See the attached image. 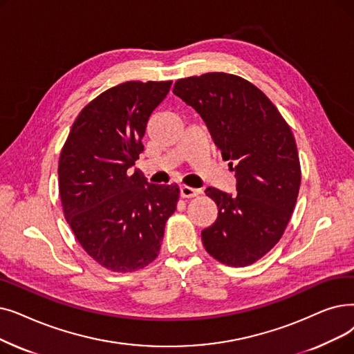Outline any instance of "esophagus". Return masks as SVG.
<instances>
[{
    "mask_svg": "<svg viewBox=\"0 0 354 354\" xmlns=\"http://www.w3.org/2000/svg\"><path fill=\"white\" fill-rule=\"evenodd\" d=\"M198 194H199V191L195 189V188H191V187H187V185L180 187V196H183V198H194Z\"/></svg>",
    "mask_w": 354,
    "mask_h": 354,
    "instance_id": "34e87169",
    "label": "esophagus"
}]
</instances>
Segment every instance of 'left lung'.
Here are the masks:
<instances>
[{
  "mask_svg": "<svg viewBox=\"0 0 354 354\" xmlns=\"http://www.w3.org/2000/svg\"><path fill=\"white\" fill-rule=\"evenodd\" d=\"M174 94L201 115L237 194L207 188L218 217L203 230L205 250L228 266H248L279 241L301 185L297 143L262 91L240 76L211 72L175 82Z\"/></svg>",
  "mask_w": 354,
  "mask_h": 354,
  "instance_id": "obj_1",
  "label": "left lung"
}]
</instances>
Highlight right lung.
<instances>
[{
  "label": "right lung",
  "instance_id": "obj_1",
  "mask_svg": "<svg viewBox=\"0 0 354 354\" xmlns=\"http://www.w3.org/2000/svg\"><path fill=\"white\" fill-rule=\"evenodd\" d=\"M172 81H130L91 101L76 117L59 159L64 214L84 250L113 272H133L158 257L178 185L149 183L130 167L145 146L151 113Z\"/></svg>",
  "mask_w": 354,
  "mask_h": 354
}]
</instances>
